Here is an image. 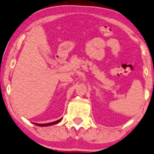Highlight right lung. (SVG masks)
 I'll list each match as a JSON object with an SVG mask.
<instances>
[{"instance_id":"right-lung-1","label":"right lung","mask_w":154,"mask_h":154,"mask_svg":"<svg viewBox=\"0 0 154 154\" xmlns=\"http://www.w3.org/2000/svg\"><path fill=\"white\" fill-rule=\"evenodd\" d=\"M62 120V119H60L58 120V121H54V122H51V123H44V124H40V123H34L35 125H39V126H49V125H54L56 124V123H59L60 121Z\"/></svg>"}]
</instances>
